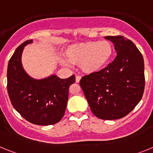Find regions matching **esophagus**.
Wrapping results in <instances>:
<instances>
[{"instance_id":"1","label":"esophagus","mask_w":153,"mask_h":153,"mask_svg":"<svg viewBox=\"0 0 153 153\" xmlns=\"http://www.w3.org/2000/svg\"><path fill=\"white\" fill-rule=\"evenodd\" d=\"M80 79H81L80 76H76V83H79V81H80Z\"/></svg>"}]
</instances>
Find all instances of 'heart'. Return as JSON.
Listing matches in <instances>:
<instances>
[{
  "label": "heart",
  "mask_w": 153,
  "mask_h": 153,
  "mask_svg": "<svg viewBox=\"0 0 153 153\" xmlns=\"http://www.w3.org/2000/svg\"><path fill=\"white\" fill-rule=\"evenodd\" d=\"M62 63L65 65L79 64L83 73L91 74L102 70L113 54V47L110 42L87 41L69 46L64 52Z\"/></svg>",
  "instance_id": "1"
}]
</instances>
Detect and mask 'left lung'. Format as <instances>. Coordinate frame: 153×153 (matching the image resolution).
Instances as JSON below:
<instances>
[{
  "mask_svg": "<svg viewBox=\"0 0 153 153\" xmlns=\"http://www.w3.org/2000/svg\"><path fill=\"white\" fill-rule=\"evenodd\" d=\"M117 56L106 68L84 76L79 85L96 117L112 120L129 114L141 100L144 87V60L140 51L123 36H107Z\"/></svg>",
  "mask_w": 153,
  "mask_h": 153,
  "instance_id": "obj_1",
  "label": "left lung"
}]
</instances>
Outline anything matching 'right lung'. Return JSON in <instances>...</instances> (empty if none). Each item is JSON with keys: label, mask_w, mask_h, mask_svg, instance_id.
Here are the masks:
<instances>
[{"label": "right lung", "mask_w": 153, "mask_h": 153, "mask_svg": "<svg viewBox=\"0 0 153 153\" xmlns=\"http://www.w3.org/2000/svg\"><path fill=\"white\" fill-rule=\"evenodd\" d=\"M28 40L19 46L9 60L7 92L13 108L27 121L35 125L48 126L63 118L68 100L70 86L75 76L60 79L55 74L36 79L23 67L21 57L24 47L32 44Z\"/></svg>", "instance_id": "add662e5"}]
</instances>
